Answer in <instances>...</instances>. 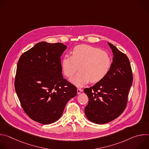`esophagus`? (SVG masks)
Wrapping results in <instances>:
<instances>
[{"label":"esophagus","instance_id":"obj_1","mask_svg":"<svg viewBox=\"0 0 149 149\" xmlns=\"http://www.w3.org/2000/svg\"><path fill=\"white\" fill-rule=\"evenodd\" d=\"M82 91H83V90H82V89H81V88H78V89H77V94H80Z\"/></svg>","mask_w":149,"mask_h":149}]
</instances>
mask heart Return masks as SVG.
Segmentation results:
<instances>
[{"label":"heart","instance_id":"obj_1","mask_svg":"<svg viewBox=\"0 0 149 149\" xmlns=\"http://www.w3.org/2000/svg\"><path fill=\"white\" fill-rule=\"evenodd\" d=\"M112 64L110 55L100 48L89 45H79L74 48L72 56L65 55L62 61V67L65 76L78 87H82L90 81L97 82L109 72Z\"/></svg>","mask_w":149,"mask_h":149}]
</instances>
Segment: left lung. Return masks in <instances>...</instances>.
Segmentation results:
<instances>
[{
	"label": "left lung",
	"instance_id": "obj_1",
	"mask_svg": "<svg viewBox=\"0 0 149 149\" xmlns=\"http://www.w3.org/2000/svg\"><path fill=\"white\" fill-rule=\"evenodd\" d=\"M108 44L114 56L109 72L93 87L84 90L89 99L85 114L90 121L98 124L110 122L123 113L133 79L128 57Z\"/></svg>",
	"mask_w": 149,
	"mask_h": 149
}]
</instances>
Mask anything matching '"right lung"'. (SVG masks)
<instances>
[{"mask_svg":"<svg viewBox=\"0 0 149 149\" xmlns=\"http://www.w3.org/2000/svg\"><path fill=\"white\" fill-rule=\"evenodd\" d=\"M67 46L40 42L20 56L15 88L21 106L33 120L43 124L57 121L77 88L63 78L61 56Z\"/></svg>","mask_w":149,"mask_h":149,"instance_id":"right-lung-1","label":"right lung"}]
</instances>
